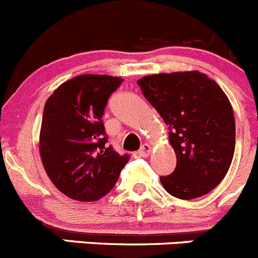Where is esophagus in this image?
Segmentation results:
<instances>
[{"label": "esophagus", "mask_w": 258, "mask_h": 258, "mask_svg": "<svg viewBox=\"0 0 258 258\" xmlns=\"http://www.w3.org/2000/svg\"><path fill=\"white\" fill-rule=\"evenodd\" d=\"M150 152H151V146L147 145V143H145V145L141 147V150L138 151V155L141 156V157H147V156L150 155Z\"/></svg>", "instance_id": "1"}]
</instances>
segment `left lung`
<instances>
[{"label": "left lung", "mask_w": 258, "mask_h": 258, "mask_svg": "<svg viewBox=\"0 0 258 258\" xmlns=\"http://www.w3.org/2000/svg\"><path fill=\"white\" fill-rule=\"evenodd\" d=\"M146 100L169 126L175 170L160 176L180 200L202 197L226 175L235 148V120L228 97L200 72L148 75L138 80Z\"/></svg>", "instance_id": "1"}]
</instances>
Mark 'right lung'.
<instances>
[{
    "mask_svg": "<svg viewBox=\"0 0 258 258\" xmlns=\"http://www.w3.org/2000/svg\"><path fill=\"white\" fill-rule=\"evenodd\" d=\"M124 80L79 75L62 83L47 100L39 150L47 175L73 200H100L119 180L129 155L107 146L102 116L111 94Z\"/></svg>",
    "mask_w": 258,
    "mask_h": 258,
    "instance_id": "right-lung-1",
    "label": "right lung"
}]
</instances>
